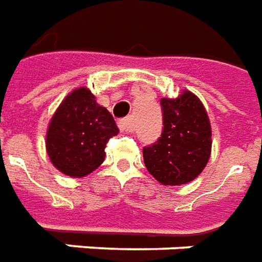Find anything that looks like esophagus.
Returning a JSON list of instances; mask_svg holds the SVG:
<instances>
[{"label":"esophagus","instance_id":"34e87169","mask_svg":"<svg viewBox=\"0 0 262 262\" xmlns=\"http://www.w3.org/2000/svg\"><path fill=\"white\" fill-rule=\"evenodd\" d=\"M118 126L122 132H132L133 130V119L132 116H126L123 119L118 122Z\"/></svg>","mask_w":262,"mask_h":262}]
</instances>
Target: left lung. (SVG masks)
I'll return each mask as SVG.
<instances>
[{
  "instance_id": "left-lung-1",
  "label": "left lung",
  "mask_w": 262,
  "mask_h": 262,
  "mask_svg": "<svg viewBox=\"0 0 262 262\" xmlns=\"http://www.w3.org/2000/svg\"><path fill=\"white\" fill-rule=\"evenodd\" d=\"M164 129L158 140L143 148L151 175L165 186H179L200 175L211 156V125L199 97L189 90L162 98Z\"/></svg>"
}]
</instances>
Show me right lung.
Returning a JSON list of instances; mask_svg holds the SVG:
<instances>
[{
    "instance_id": "obj_1",
    "label": "right lung",
    "mask_w": 262,
    "mask_h": 262,
    "mask_svg": "<svg viewBox=\"0 0 262 262\" xmlns=\"http://www.w3.org/2000/svg\"><path fill=\"white\" fill-rule=\"evenodd\" d=\"M110 111L98 105L87 87L69 93L48 125L46 147L62 173L83 178L101 165L105 146L118 135Z\"/></svg>"
}]
</instances>
